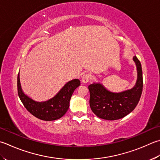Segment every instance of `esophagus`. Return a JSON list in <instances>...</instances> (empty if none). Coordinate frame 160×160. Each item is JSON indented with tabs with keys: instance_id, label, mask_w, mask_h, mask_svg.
Here are the masks:
<instances>
[{
	"instance_id": "esophagus-1",
	"label": "esophagus",
	"mask_w": 160,
	"mask_h": 160,
	"mask_svg": "<svg viewBox=\"0 0 160 160\" xmlns=\"http://www.w3.org/2000/svg\"><path fill=\"white\" fill-rule=\"evenodd\" d=\"M90 79V75L89 74H84L81 78V81L83 83H87Z\"/></svg>"
}]
</instances>
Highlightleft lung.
Wrapping results in <instances>:
<instances>
[{"label":"left lung","mask_w":160,"mask_h":160,"mask_svg":"<svg viewBox=\"0 0 160 160\" xmlns=\"http://www.w3.org/2000/svg\"><path fill=\"white\" fill-rule=\"evenodd\" d=\"M137 69V81L133 88L119 93L108 91L100 83L90 84V107L100 118L108 120L120 119L131 113L138 103L143 90V74L140 61L133 58Z\"/></svg>","instance_id":"left-lung-1"}]
</instances>
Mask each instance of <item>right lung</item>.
<instances>
[{
  "instance_id": "obj_1",
  "label": "right lung",
  "mask_w": 160,
  "mask_h": 160,
  "mask_svg": "<svg viewBox=\"0 0 160 160\" xmlns=\"http://www.w3.org/2000/svg\"><path fill=\"white\" fill-rule=\"evenodd\" d=\"M80 84L79 79L72 80L66 83L52 99L46 102H38L29 98L22 92L19 74H18L17 77L18 95L23 106L32 115L46 121L59 119L65 115L70 106V100L72 93Z\"/></svg>"
}]
</instances>
